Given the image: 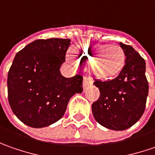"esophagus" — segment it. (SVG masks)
I'll use <instances>...</instances> for the list:
<instances>
[{
  "instance_id": "obj_1",
  "label": "esophagus",
  "mask_w": 155,
  "mask_h": 155,
  "mask_svg": "<svg viewBox=\"0 0 155 155\" xmlns=\"http://www.w3.org/2000/svg\"><path fill=\"white\" fill-rule=\"evenodd\" d=\"M93 83H94V81H93L91 78L84 77V79H83V84H82L84 90L88 86H91V85H93Z\"/></svg>"
}]
</instances>
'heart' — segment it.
<instances>
[{
    "mask_svg": "<svg viewBox=\"0 0 155 155\" xmlns=\"http://www.w3.org/2000/svg\"><path fill=\"white\" fill-rule=\"evenodd\" d=\"M74 52V55L68 54V61L74 66L77 65L78 61L80 63L90 62L92 73L101 80L117 76L125 65V52L118 45L82 44L76 46Z\"/></svg>",
    "mask_w": 155,
    "mask_h": 155,
    "instance_id": "heart-1",
    "label": "heart"
}]
</instances>
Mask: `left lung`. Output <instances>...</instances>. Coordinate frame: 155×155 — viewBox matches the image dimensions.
I'll use <instances>...</instances> for the list:
<instances>
[{"instance_id": "1", "label": "left lung", "mask_w": 155, "mask_h": 155, "mask_svg": "<svg viewBox=\"0 0 155 155\" xmlns=\"http://www.w3.org/2000/svg\"><path fill=\"white\" fill-rule=\"evenodd\" d=\"M119 45L125 52L124 68L113 80H95L100 95L92 104L95 120L113 130H127L141 118L148 94L145 60L132 46Z\"/></svg>"}]
</instances>
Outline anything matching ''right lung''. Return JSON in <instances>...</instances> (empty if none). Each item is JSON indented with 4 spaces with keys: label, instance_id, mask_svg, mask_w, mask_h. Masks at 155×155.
<instances>
[{
    "label": "right lung",
    "instance_id": "add662e5",
    "mask_svg": "<svg viewBox=\"0 0 155 155\" xmlns=\"http://www.w3.org/2000/svg\"><path fill=\"white\" fill-rule=\"evenodd\" d=\"M70 39H38L14 57L8 74V102L25 124L43 128L60 120L70 98L82 93V76L60 72Z\"/></svg>",
    "mask_w": 155,
    "mask_h": 155
}]
</instances>
